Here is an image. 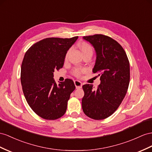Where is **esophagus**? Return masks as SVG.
<instances>
[{"label":"esophagus","instance_id":"obj_1","mask_svg":"<svg viewBox=\"0 0 152 152\" xmlns=\"http://www.w3.org/2000/svg\"><path fill=\"white\" fill-rule=\"evenodd\" d=\"M75 85L76 88H81V87H82V83L78 80L75 81Z\"/></svg>","mask_w":152,"mask_h":152}]
</instances>
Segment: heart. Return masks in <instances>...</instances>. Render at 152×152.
<instances>
[{"instance_id": "1", "label": "heart", "mask_w": 152, "mask_h": 152, "mask_svg": "<svg viewBox=\"0 0 152 152\" xmlns=\"http://www.w3.org/2000/svg\"><path fill=\"white\" fill-rule=\"evenodd\" d=\"M80 48L81 49V51L82 52L83 54H84L85 53H92V51H93L92 46L86 42L81 43L80 45ZM69 52H70V50H69L67 53H66L65 59H67V58ZM87 69L86 68L76 67L72 70V74L74 75V76H75L76 77H80L81 75H83V74L87 72Z\"/></svg>"}]
</instances>
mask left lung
Returning a JSON list of instances; mask_svg holds the SVG:
<instances>
[{
	"label": "left lung",
	"mask_w": 152,
	"mask_h": 152,
	"mask_svg": "<svg viewBox=\"0 0 152 152\" xmlns=\"http://www.w3.org/2000/svg\"><path fill=\"white\" fill-rule=\"evenodd\" d=\"M94 47L96 64L92 71L100 76L101 83L83 85L82 109L85 114L95 120L110 116L118 109L125 96L130 83V64L126 54L119 43L103 34L83 37Z\"/></svg>",
	"instance_id": "left-lung-1"
}]
</instances>
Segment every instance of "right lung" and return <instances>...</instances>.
<instances>
[{"instance_id": "1", "label": "right lung", "mask_w": 152, "mask_h": 152, "mask_svg": "<svg viewBox=\"0 0 152 152\" xmlns=\"http://www.w3.org/2000/svg\"><path fill=\"white\" fill-rule=\"evenodd\" d=\"M77 38H47L25 54L20 73L22 91L29 107L43 119H57L67 110L75 83L66 79L57 85L53 72L63 67L66 53Z\"/></svg>"}]
</instances>
